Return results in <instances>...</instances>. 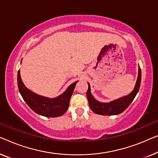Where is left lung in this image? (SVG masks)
<instances>
[{
    "label": "left lung",
    "instance_id": "obj_1",
    "mask_svg": "<svg viewBox=\"0 0 158 158\" xmlns=\"http://www.w3.org/2000/svg\"><path fill=\"white\" fill-rule=\"evenodd\" d=\"M141 83V69L139 66L138 77L135 84L134 89L127 96L122 97L120 99H116L109 103H102L97 101L90 92V85L88 84V90L86 92L89 105L91 110L96 114L102 115H116L123 112L132 103L133 99H135L137 92H138Z\"/></svg>",
    "mask_w": 158,
    "mask_h": 158
}]
</instances>
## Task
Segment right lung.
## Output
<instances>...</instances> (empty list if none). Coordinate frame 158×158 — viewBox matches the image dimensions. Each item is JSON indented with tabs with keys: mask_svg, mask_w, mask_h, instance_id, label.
Returning <instances> with one entry per match:
<instances>
[{
	"mask_svg": "<svg viewBox=\"0 0 158 158\" xmlns=\"http://www.w3.org/2000/svg\"><path fill=\"white\" fill-rule=\"evenodd\" d=\"M77 82L71 84L64 94L56 98L49 99L35 94L28 89L21 79L20 71L18 72V86L23 100L35 113L44 117H59L67 111Z\"/></svg>",
	"mask_w": 158,
	"mask_h": 158,
	"instance_id": "add662e5",
	"label": "right lung"
}]
</instances>
